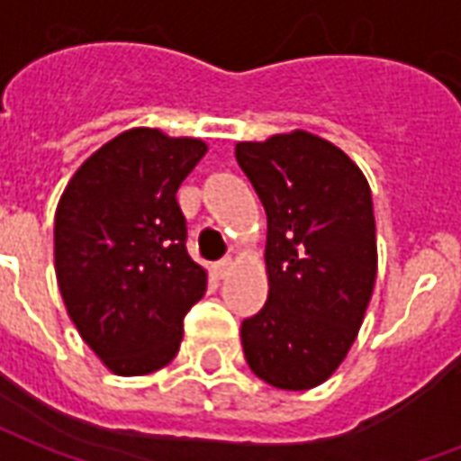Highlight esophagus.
Wrapping results in <instances>:
<instances>
[{"instance_id": "34e87169", "label": "esophagus", "mask_w": 461, "mask_h": 461, "mask_svg": "<svg viewBox=\"0 0 461 461\" xmlns=\"http://www.w3.org/2000/svg\"><path fill=\"white\" fill-rule=\"evenodd\" d=\"M231 264H234V261H231V257H224V259H220L217 261V264H214V274H217V276H227V274H230L231 271Z\"/></svg>"}]
</instances>
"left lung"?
Wrapping results in <instances>:
<instances>
[{
	"label": "left lung",
	"mask_w": 461,
	"mask_h": 461,
	"mask_svg": "<svg viewBox=\"0 0 461 461\" xmlns=\"http://www.w3.org/2000/svg\"><path fill=\"white\" fill-rule=\"evenodd\" d=\"M234 155L267 210L269 299L241 321L244 357L264 383L309 390L343 363L373 296V194L346 152L306 131Z\"/></svg>",
	"instance_id": "8db88e82"
}]
</instances>
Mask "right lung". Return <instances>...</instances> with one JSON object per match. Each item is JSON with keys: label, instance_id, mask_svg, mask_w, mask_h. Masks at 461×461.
Masks as SVG:
<instances>
[{"label": "right lung", "instance_id": "add662e5", "mask_svg": "<svg viewBox=\"0 0 461 461\" xmlns=\"http://www.w3.org/2000/svg\"><path fill=\"white\" fill-rule=\"evenodd\" d=\"M204 152L197 138L132 128L95 150L59 200V289L81 339L115 375L167 366L185 313L207 289L175 197Z\"/></svg>", "mask_w": 461, "mask_h": 461}]
</instances>
